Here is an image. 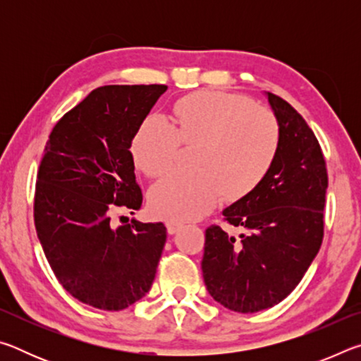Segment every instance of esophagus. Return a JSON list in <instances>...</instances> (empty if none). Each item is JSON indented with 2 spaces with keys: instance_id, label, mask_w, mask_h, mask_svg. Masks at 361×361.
Instances as JSON below:
<instances>
[{
  "instance_id": "1",
  "label": "esophagus",
  "mask_w": 361,
  "mask_h": 361,
  "mask_svg": "<svg viewBox=\"0 0 361 361\" xmlns=\"http://www.w3.org/2000/svg\"><path fill=\"white\" fill-rule=\"evenodd\" d=\"M181 228H183L181 223H175V221H169L167 223V232H169L170 235L176 234V232H178Z\"/></svg>"
}]
</instances>
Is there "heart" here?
I'll return each mask as SVG.
<instances>
[{"label":"heart","instance_id":"b5f03b06","mask_svg":"<svg viewBox=\"0 0 361 361\" xmlns=\"http://www.w3.org/2000/svg\"><path fill=\"white\" fill-rule=\"evenodd\" d=\"M195 146L192 173H170L149 189V209L170 221H191L210 212L223 195L240 199L271 170L280 146L279 122L243 95L200 90L175 103L172 124L149 116L132 140V157L156 178L173 162L178 145Z\"/></svg>","mask_w":361,"mask_h":361}]
</instances>
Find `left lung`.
I'll list each match as a JSON object with an SVG mask.
<instances>
[{"mask_svg": "<svg viewBox=\"0 0 361 361\" xmlns=\"http://www.w3.org/2000/svg\"><path fill=\"white\" fill-rule=\"evenodd\" d=\"M279 122L280 146L271 170L252 192L226 207L240 228L205 231L202 276L207 291L234 312L272 307L290 295L319 253L328 175L320 145L290 103L264 92Z\"/></svg>", "mask_w": 361, "mask_h": 361, "instance_id": "8db88e82", "label": "left lung"}]
</instances>
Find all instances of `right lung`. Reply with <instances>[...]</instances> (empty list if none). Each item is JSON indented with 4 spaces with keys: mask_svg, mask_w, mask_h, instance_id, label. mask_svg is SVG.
I'll use <instances>...</instances> for the list:
<instances>
[{
    "mask_svg": "<svg viewBox=\"0 0 361 361\" xmlns=\"http://www.w3.org/2000/svg\"><path fill=\"white\" fill-rule=\"evenodd\" d=\"M167 85H103L60 119L47 140L35 192V226L54 274L73 298L122 310L149 291L167 240L162 223L114 228L118 207L143 202L130 152L138 127Z\"/></svg>",
    "mask_w": 361,
    "mask_h": 361,
    "instance_id": "add662e5",
    "label": "right lung"
}]
</instances>
